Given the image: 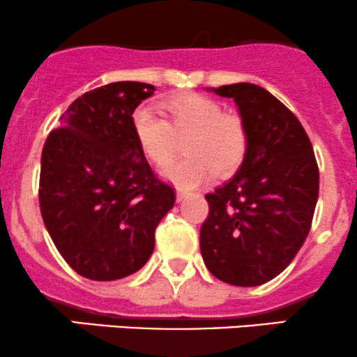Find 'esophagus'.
Returning <instances> with one entry per match:
<instances>
[{
	"instance_id": "1",
	"label": "esophagus",
	"mask_w": 357,
	"mask_h": 357,
	"mask_svg": "<svg viewBox=\"0 0 357 357\" xmlns=\"http://www.w3.org/2000/svg\"><path fill=\"white\" fill-rule=\"evenodd\" d=\"M190 195V191L188 190H183V188H179L178 190V202H181L183 198H186Z\"/></svg>"
}]
</instances>
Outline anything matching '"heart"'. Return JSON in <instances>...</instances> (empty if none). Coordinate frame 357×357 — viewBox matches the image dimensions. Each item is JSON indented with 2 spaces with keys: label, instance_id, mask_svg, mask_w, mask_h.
I'll use <instances>...</instances> for the list:
<instances>
[{
  "label": "heart",
  "instance_id": "1",
  "mask_svg": "<svg viewBox=\"0 0 357 357\" xmlns=\"http://www.w3.org/2000/svg\"><path fill=\"white\" fill-rule=\"evenodd\" d=\"M164 119L147 107L131 114V128L145 157L167 166L185 138L187 157L164 169V176L181 186H195L213 171L231 174L245 160L250 131L239 112L222 111L217 100L197 92L172 96L159 104Z\"/></svg>",
  "mask_w": 357,
  "mask_h": 357
}]
</instances>
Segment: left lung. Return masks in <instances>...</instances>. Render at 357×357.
Here are the masks:
<instances>
[{"instance_id": "left-lung-1", "label": "left lung", "mask_w": 357, "mask_h": 357, "mask_svg": "<svg viewBox=\"0 0 357 357\" xmlns=\"http://www.w3.org/2000/svg\"><path fill=\"white\" fill-rule=\"evenodd\" d=\"M232 97L250 131L238 174L207 193L200 250L212 275L255 287L279 275L298 255L313 222L320 172L299 119L253 84L213 89Z\"/></svg>"}]
</instances>
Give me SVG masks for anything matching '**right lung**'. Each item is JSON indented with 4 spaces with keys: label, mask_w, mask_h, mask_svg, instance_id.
Listing matches in <instances>:
<instances>
[{
    "label": "right lung",
    "mask_w": 357,
    "mask_h": 357,
    "mask_svg": "<svg viewBox=\"0 0 357 357\" xmlns=\"http://www.w3.org/2000/svg\"><path fill=\"white\" fill-rule=\"evenodd\" d=\"M153 90L142 82L89 90L44 144L40 213L66 264L87 279H123L144 267L176 202L131 128V114Z\"/></svg>",
    "instance_id": "right-lung-1"
}]
</instances>
